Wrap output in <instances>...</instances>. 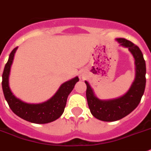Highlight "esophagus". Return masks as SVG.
I'll return each mask as SVG.
<instances>
[{"label":"esophagus","mask_w":151,"mask_h":151,"mask_svg":"<svg viewBox=\"0 0 151 151\" xmlns=\"http://www.w3.org/2000/svg\"><path fill=\"white\" fill-rule=\"evenodd\" d=\"M80 79H81V80H83V79H84V77L80 76Z\"/></svg>","instance_id":"1"}]
</instances>
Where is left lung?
Returning <instances> with one entry per match:
<instances>
[{
	"instance_id": "left-lung-1",
	"label": "left lung",
	"mask_w": 151,
	"mask_h": 151,
	"mask_svg": "<svg viewBox=\"0 0 151 151\" xmlns=\"http://www.w3.org/2000/svg\"><path fill=\"white\" fill-rule=\"evenodd\" d=\"M120 45L127 48L135 59L136 76L134 83L123 96L109 100L97 98L88 82L86 99L91 113L96 119L106 122L116 121L131 113L137 108L146 86V63L142 52L138 46L125 38H116Z\"/></svg>"
}]
</instances>
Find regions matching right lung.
Instances as JSON below:
<instances>
[{
	"label": "right lung",
	"mask_w": 151,
	"mask_h": 151,
	"mask_svg": "<svg viewBox=\"0 0 151 151\" xmlns=\"http://www.w3.org/2000/svg\"><path fill=\"white\" fill-rule=\"evenodd\" d=\"M17 47L11 52L2 75V89L9 107L16 115L28 122L43 124L54 121L62 116L66 105L67 98L73 91L78 77H75L64 83L50 99L38 104H30L17 99L9 87V74L14 56Z\"/></svg>",
	"instance_id": "obj_1"
}]
</instances>
